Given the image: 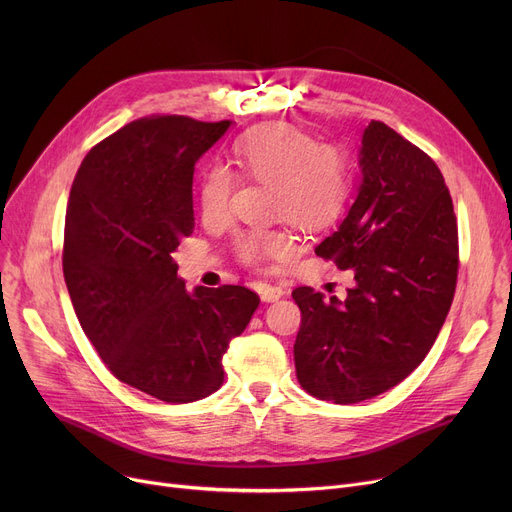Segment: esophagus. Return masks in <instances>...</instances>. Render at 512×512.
I'll list each match as a JSON object with an SVG mask.
<instances>
[{
	"instance_id": "34e87169",
	"label": "esophagus",
	"mask_w": 512,
	"mask_h": 512,
	"mask_svg": "<svg viewBox=\"0 0 512 512\" xmlns=\"http://www.w3.org/2000/svg\"><path fill=\"white\" fill-rule=\"evenodd\" d=\"M259 297L263 303H274L278 299L284 297V290L280 286H270V284H263L259 288Z\"/></svg>"
}]
</instances>
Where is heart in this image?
<instances>
[{"instance_id":"obj_1","label":"heart","mask_w":512,"mask_h":512,"mask_svg":"<svg viewBox=\"0 0 512 512\" xmlns=\"http://www.w3.org/2000/svg\"><path fill=\"white\" fill-rule=\"evenodd\" d=\"M234 157L247 176L274 188V213L301 228L326 226L338 213L346 191L342 155L290 124L259 126L234 143ZM234 174L215 164L199 184V203L207 220H222L230 211ZM294 251L284 232H245L236 238V253L247 265L288 257Z\"/></svg>"}]
</instances>
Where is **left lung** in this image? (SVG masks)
<instances>
[{
	"mask_svg": "<svg viewBox=\"0 0 512 512\" xmlns=\"http://www.w3.org/2000/svg\"><path fill=\"white\" fill-rule=\"evenodd\" d=\"M361 182L338 228L315 247L353 270L346 299L292 290L301 309L294 365L303 390L336 405L378 396L419 367L452 305L459 232L444 176L384 122L361 134Z\"/></svg>",
	"mask_w": 512,
	"mask_h": 512,
	"instance_id": "obj_1",
	"label": "left lung"
}]
</instances>
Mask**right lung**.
Wrapping results in <instances>:
<instances>
[{
  "label": "right lung",
  "mask_w": 512,
  "mask_h": 512,
  "mask_svg": "<svg viewBox=\"0 0 512 512\" xmlns=\"http://www.w3.org/2000/svg\"><path fill=\"white\" fill-rule=\"evenodd\" d=\"M230 124H126L87 153L66 207L62 263L80 328L120 382L174 405L222 386L230 340L259 307L245 286L186 290L170 255L195 226V164Z\"/></svg>",
  "instance_id": "1"
}]
</instances>
